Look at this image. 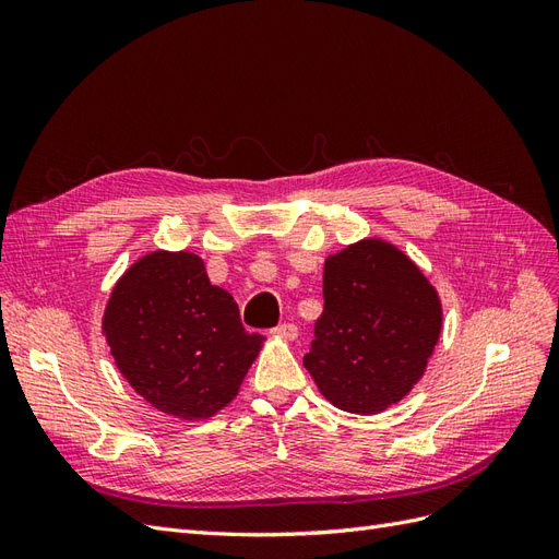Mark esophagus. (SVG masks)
Instances as JSON below:
<instances>
[{"label": "esophagus", "mask_w": 559, "mask_h": 559, "mask_svg": "<svg viewBox=\"0 0 559 559\" xmlns=\"http://www.w3.org/2000/svg\"><path fill=\"white\" fill-rule=\"evenodd\" d=\"M275 333L280 337H284V341H296L298 329H296V324H292V321H282L280 326H275Z\"/></svg>", "instance_id": "1"}]
</instances>
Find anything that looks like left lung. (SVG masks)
<instances>
[{
    "label": "left lung",
    "instance_id": "left-lung-1",
    "mask_svg": "<svg viewBox=\"0 0 559 559\" xmlns=\"http://www.w3.org/2000/svg\"><path fill=\"white\" fill-rule=\"evenodd\" d=\"M441 326L421 270L392 245L361 240L324 263V312L302 366L337 408L373 415L421 378Z\"/></svg>",
    "mask_w": 559,
    "mask_h": 559
}]
</instances>
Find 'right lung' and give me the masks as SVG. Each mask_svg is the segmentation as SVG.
<instances>
[{
    "label": "right lung",
    "mask_w": 559,
    "mask_h": 559,
    "mask_svg": "<svg viewBox=\"0 0 559 559\" xmlns=\"http://www.w3.org/2000/svg\"><path fill=\"white\" fill-rule=\"evenodd\" d=\"M103 331L118 370L154 408L202 419L235 396L263 335L189 251H154L114 286Z\"/></svg>",
    "instance_id": "add662e5"
}]
</instances>
